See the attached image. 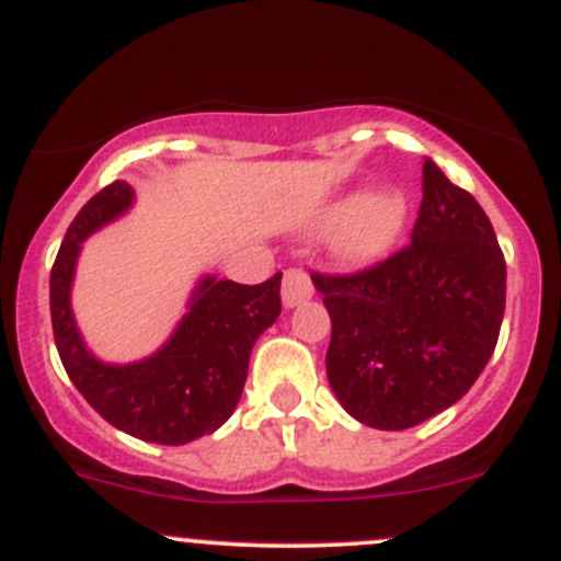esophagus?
Returning a JSON list of instances; mask_svg holds the SVG:
<instances>
[{
  "label": "esophagus",
  "mask_w": 561,
  "mask_h": 561,
  "mask_svg": "<svg viewBox=\"0 0 561 561\" xmlns=\"http://www.w3.org/2000/svg\"><path fill=\"white\" fill-rule=\"evenodd\" d=\"M312 293V279H309L301 268L285 271V282H282V304H285V309H293L298 307V304L309 301Z\"/></svg>",
  "instance_id": "1"
}]
</instances>
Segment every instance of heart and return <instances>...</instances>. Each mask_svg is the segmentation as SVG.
Instances as JSON below:
<instances>
[{"instance_id": "1", "label": "heart", "mask_w": 561, "mask_h": 561, "mask_svg": "<svg viewBox=\"0 0 561 561\" xmlns=\"http://www.w3.org/2000/svg\"><path fill=\"white\" fill-rule=\"evenodd\" d=\"M410 222V197L401 186L382 184L344 192L322 203L309 230L328 236V257L339 268H369L399 244Z\"/></svg>"}]
</instances>
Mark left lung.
<instances>
[{"instance_id": "obj_1", "label": "left lung", "mask_w": 561, "mask_h": 561, "mask_svg": "<svg viewBox=\"0 0 561 561\" xmlns=\"http://www.w3.org/2000/svg\"><path fill=\"white\" fill-rule=\"evenodd\" d=\"M505 279L480 203L426 157L412 244L360 274H312L331 314L325 371L339 404L382 432L456 404L496 347Z\"/></svg>"}]
</instances>
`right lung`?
Listing matches in <instances>:
<instances>
[{"instance_id": "1", "label": "right lung", "mask_w": 561, "mask_h": 561, "mask_svg": "<svg viewBox=\"0 0 561 561\" xmlns=\"http://www.w3.org/2000/svg\"><path fill=\"white\" fill-rule=\"evenodd\" d=\"M135 190L113 181L81 208L50 271V322L65 371L111 426L157 445H186L214 434L239 407L249 355L282 312V274L239 285L203 274L186 312L160 350L133 364H111L83 339L72 312V282L83 241L133 208Z\"/></svg>"}]
</instances>
